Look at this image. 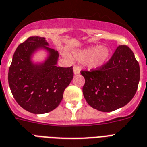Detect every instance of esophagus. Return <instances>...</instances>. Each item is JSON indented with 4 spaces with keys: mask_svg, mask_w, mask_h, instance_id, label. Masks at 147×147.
<instances>
[{
    "mask_svg": "<svg viewBox=\"0 0 147 147\" xmlns=\"http://www.w3.org/2000/svg\"><path fill=\"white\" fill-rule=\"evenodd\" d=\"M80 66H74L73 67V70H74V74L75 75H78V74H79L80 73Z\"/></svg>",
    "mask_w": 147,
    "mask_h": 147,
    "instance_id": "obj_1",
    "label": "esophagus"
}]
</instances>
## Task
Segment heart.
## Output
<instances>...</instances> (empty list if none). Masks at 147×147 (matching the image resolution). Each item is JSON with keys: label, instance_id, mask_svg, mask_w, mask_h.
<instances>
[{"label": "heart", "instance_id": "obj_1", "mask_svg": "<svg viewBox=\"0 0 147 147\" xmlns=\"http://www.w3.org/2000/svg\"><path fill=\"white\" fill-rule=\"evenodd\" d=\"M109 55L110 51L108 48L93 45L80 51L77 56L80 60H88L87 65L90 69H98L107 62Z\"/></svg>", "mask_w": 147, "mask_h": 147}]
</instances>
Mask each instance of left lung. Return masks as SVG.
Wrapping results in <instances>:
<instances>
[{
  "label": "left lung",
  "instance_id": "left-lung-1",
  "mask_svg": "<svg viewBox=\"0 0 147 147\" xmlns=\"http://www.w3.org/2000/svg\"><path fill=\"white\" fill-rule=\"evenodd\" d=\"M85 84L83 94L92 108L103 112L125 106L136 93L140 81V66L127 45H119L102 67L81 70Z\"/></svg>",
  "mask_w": 147,
  "mask_h": 147
}]
</instances>
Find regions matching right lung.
I'll return each instance as SVG.
<instances>
[{"label": "right lung", "mask_w": 147, "mask_h": 147, "mask_svg": "<svg viewBox=\"0 0 147 147\" xmlns=\"http://www.w3.org/2000/svg\"><path fill=\"white\" fill-rule=\"evenodd\" d=\"M47 45L45 38L31 36L17 47L9 69L8 82L19 105L33 113H49L62 101L63 92L73 78L72 66H57L58 52ZM44 47L50 54L41 65H34L30 56Z\"/></svg>", "instance_id": "add662e5"}]
</instances>
